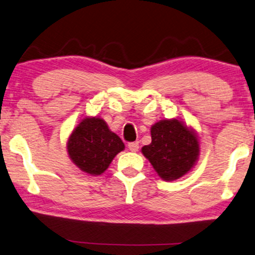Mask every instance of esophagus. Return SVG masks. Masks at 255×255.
<instances>
[{
	"mask_svg": "<svg viewBox=\"0 0 255 255\" xmlns=\"http://www.w3.org/2000/svg\"><path fill=\"white\" fill-rule=\"evenodd\" d=\"M128 148L131 152H136L139 149V142L137 141H134V142H129L128 143Z\"/></svg>",
	"mask_w": 255,
	"mask_h": 255,
	"instance_id": "1",
	"label": "esophagus"
}]
</instances>
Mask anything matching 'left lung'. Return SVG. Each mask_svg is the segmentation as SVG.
Instances as JSON below:
<instances>
[{"label":"left lung","instance_id":"8db88e82","mask_svg":"<svg viewBox=\"0 0 255 255\" xmlns=\"http://www.w3.org/2000/svg\"><path fill=\"white\" fill-rule=\"evenodd\" d=\"M152 142L141 152L159 177L176 180L195 166L199 155L197 135L177 119L161 120L151 127Z\"/></svg>","mask_w":255,"mask_h":255}]
</instances>
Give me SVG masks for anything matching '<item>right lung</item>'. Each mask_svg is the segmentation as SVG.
I'll use <instances>...</instances> for the list:
<instances>
[{"label": "right lung", "instance_id": "right-lung-1", "mask_svg": "<svg viewBox=\"0 0 255 255\" xmlns=\"http://www.w3.org/2000/svg\"><path fill=\"white\" fill-rule=\"evenodd\" d=\"M124 149L122 140L100 118L82 120L67 141L70 159L79 170L91 176L102 174Z\"/></svg>", "mask_w": 255, "mask_h": 255}]
</instances>
